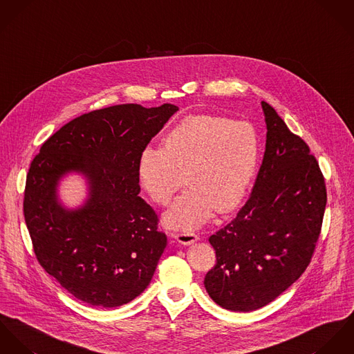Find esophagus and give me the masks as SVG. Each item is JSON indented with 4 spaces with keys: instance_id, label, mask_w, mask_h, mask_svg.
Wrapping results in <instances>:
<instances>
[{
    "instance_id": "1",
    "label": "esophagus",
    "mask_w": 354,
    "mask_h": 354,
    "mask_svg": "<svg viewBox=\"0 0 354 354\" xmlns=\"http://www.w3.org/2000/svg\"><path fill=\"white\" fill-rule=\"evenodd\" d=\"M175 239L183 245H190L198 240V235H196L194 232H180V234L175 235Z\"/></svg>"
}]
</instances>
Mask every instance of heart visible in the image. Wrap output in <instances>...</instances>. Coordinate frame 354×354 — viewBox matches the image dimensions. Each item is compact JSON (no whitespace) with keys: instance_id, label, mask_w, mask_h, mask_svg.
<instances>
[{"instance_id":"obj_1","label":"heart","mask_w":354,"mask_h":354,"mask_svg":"<svg viewBox=\"0 0 354 354\" xmlns=\"http://www.w3.org/2000/svg\"><path fill=\"white\" fill-rule=\"evenodd\" d=\"M259 160V137L245 120L193 114L175 123L162 148L147 147L138 158L142 190L160 206L185 182L189 189L164 216L169 228L190 231L214 213H230L247 194Z\"/></svg>"}]
</instances>
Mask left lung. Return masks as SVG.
<instances>
[{
	"label": "left lung",
	"instance_id": "1",
	"mask_svg": "<svg viewBox=\"0 0 354 354\" xmlns=\"http://www.w3.org/2000/svg\"><path fill=\"white\" fill-rule=\"evenodd\" d=\"M266 151L252 193L235 218L209 237L216 265L205 288L220 307H265L304 273L327 202L319 162L274 109L262 102Z\"/></svg>",
	"mask_w": 354,
	"mask_h": 354
}]
</instances>
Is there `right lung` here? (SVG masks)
I'll list each match as a JSON object with an SVG mask.
<instances>
[{"mask_svg": "<svg viewBox=\"0 0 354 354\" xmlns=\"http://www.w3.org/2000/svg\"><path fill=\"white\" fill-rule=\"evenodd\" d=\"M174 104L145 109L118 104L82 114L46 140L24 190V218L40 266L72 296L96 307L127 304L149 285L167 236L141 198L138 158ZM84 173L90 198L68 211L56 185L65 173Z\"/></svg>", "mask_w": 354, "mask_h": 354, "instance_id": "right-lung-1", "label": "right lung"}]
</instances>
